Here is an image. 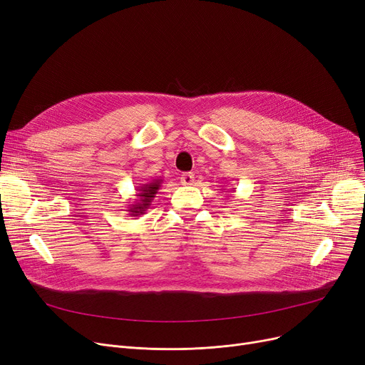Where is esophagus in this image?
<instances>
[{"mask_svg": "<svg viewBox=\"0 0 365 365\" xmlns=\"http://www.w3.org/2000/svg\"><path fill=\"white\" fill-rule=\"evenodd\" d=\"M194 180H195V178H194L192 173H183V175L180 176V183H182V185H185V186L192 185V183H194Z\"/></svg>", "mask_w": 365, "mask_h": 365, "instance_id": "obj_1", "label": "esophagus"}]
</instances>
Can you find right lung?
Here are the masks:
<instances>
[{
    "label": "right lung",
    "mask_w": 365,
    "mask_h": 365,
    "mask_svg": "<svg viewBox=\"0 0 365 365\" xmlns=\"http://www.w3.org/2000/svg\"><path fill=\"white\" fill-rule=\"evenodd\" d=\"M163 179H153L148 183H143L142 186H139L138 190V200L134 201V204H130L128 207V216L131 217H140V215H145L146 210L149 208L152 200L155 198V195L158 194V189L161 187Z\"/></svg>",
    "instance_id": "right-lung-1"
}]
</instances>
